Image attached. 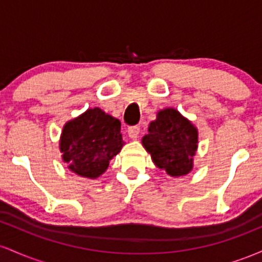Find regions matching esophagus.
Returning <instances> with one entry per match:
<instances>
[{
  "mask_svg": "<svg viewBox=\"0 0 262 262\" xmlns=\"http://www.w3.org/2000/svg\"><path fill=\"white\" fill-rule=\"evenodd\" d=\"M140 133V128L139 127H129L128 128V135L130 139H137L138 135Z\"/></svg>",
  "mask_w": 262,
  "mask_h": 262,
  "instance_id": "esophagus-1",
  "label": "esophagus"
}]
</instances>
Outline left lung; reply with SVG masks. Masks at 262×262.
I'll return each instance as SVG.
<instances>
[{
    "instance_id": "8db88e82",
    "label": "left lung",
    "mask_w": 262,
    "mask_h": 262,
    "mask_svg": "<svg viewBox=\"0 0 262 262\" xmlns=\"http://www.w3.org/2000/svg\"><path fill=\"white\" fill-rule=\"evenodd\" d=\"M141 144L160 170L171 177L186 176L193 170L198 149V129L175 108H164L149 123Z\"/></svg>"
}]
</instances>
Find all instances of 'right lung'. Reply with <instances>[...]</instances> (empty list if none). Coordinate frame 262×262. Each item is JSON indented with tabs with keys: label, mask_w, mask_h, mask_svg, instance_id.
<instances>
[{
	"label": "right lung",
	"mask_w": 262,
	"mask_h": 262,
	"mask_svg": "<svg viewBox=\"0 0 262 262\" xmlns=\"http://www.w3.org/2000/svg\"><path fill=\"white\" fill-rule=\"evenodd\" d=\"M124 141L121 122L101 108H89L62 127L59 149L68 169L77 176L95 180L108 169Z\"/></svg>",
	"instance_id": "1"
}]
</instances>
